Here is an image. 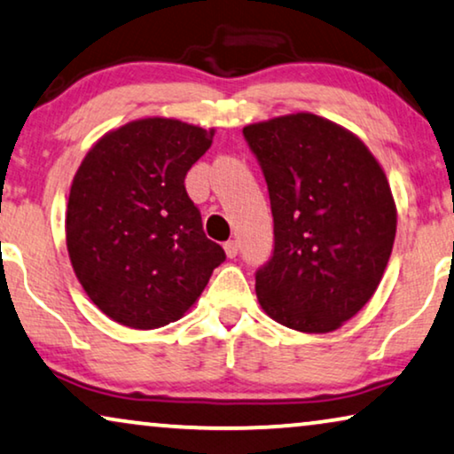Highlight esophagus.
I'll list each match as a JSON object with an SVG mask.
<instances>
[{"label":"esophagus","instance_id":"obj_1","mask_svg":"<svg viewBox=\"0 0 454 454\" xmlns=\"http://www.w3.org/2000/svg\"><path fill=\"white\" fill-rule=\"evenodd\" d=\"M223 247H225V254H227V258H235V256H238V250H239V247H238V241H225V246H223Z\"/></svg>","mask_w":454,"mask_h":454}]
</instances>
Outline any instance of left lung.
<instances>
[{"label":"left lung","mask_w":454,"mask_h":454,"mask_svg":"<svg viewBox=\"0 0 454 454\" xmlns=\"http://www.w3.org/2000/svg\"><path fill=\"white\" fill-rule=\"evenodd\" d=\"M244 136L275 221V252L256 272L260 306L294 331H337L374 295L393 252L387 173L356 134L314 114L250 123Z\"/></svg>","instance_id":"8db88e82"}]
</instances>
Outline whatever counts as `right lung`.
<instances>
[{"mask_svg": "<svg viewBox=\"0 0 454 454\" xmlns=\"http://www.w3.org/2000/svg\"><path fill=\"white\" fill-rule=\"evenodd\" d=\"M213 136V128L145 117L101 136L80 163L66 210L67 254L111 320L140 331L179 320L225 260L184 185Z\"/></svg>", "mask_w": 454, "mask_h": 454, "instance_id": "1", "label": "right lung"}]
</instances>
